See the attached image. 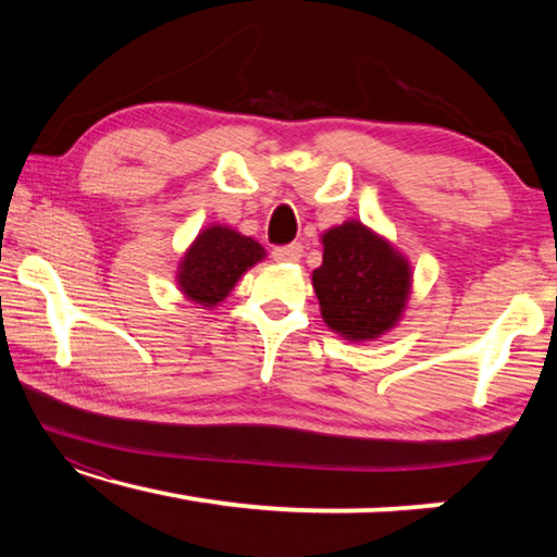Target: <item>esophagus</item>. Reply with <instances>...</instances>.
Returning <instances> with one entry per match:
<instances>
[{
    "mask_svg": "<svg viewBox=\"0 0 557 557\" xmlns=\"http://www.w3.org/2000/svg\"><path fill=\"white\" fill-rule=\"evenodd\" d=\"M272 258H275L277 262H297L301 258V245L299 243L280 245V248L272 250Z\"/></svg>",
    "mask_w": 557,
    "mask_h": 557,
    "instance_id": "obj_1",
    "label": "esophagus"
}]
</instances>
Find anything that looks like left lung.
Here are the masks:
<instances>
[{
    "label": "left lung",
    "mask_w": 557,
    "mask_h": 557,
    "mask_svg": "<svg viewBox=\"0 0 557 557\" xmlns=\"http://www.w3.org/2000/svg\"><path fill=\"white\" fill-rule=\"evenodd\" d=\"M322 243L312 285L326 326L348 342H369L393 329L410 295L408 260L358 221L329 228Z\"/></svg>",
    "instance_id": "8db88e82"
}]
</instances>
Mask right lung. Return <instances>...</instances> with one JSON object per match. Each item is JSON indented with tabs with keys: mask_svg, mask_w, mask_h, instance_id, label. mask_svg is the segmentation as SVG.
<instances>
[{
	"mask_svg": "<svg viewBox=\"0 0 557 557\" xmlns=\"http://www.w3.org/2000/svg\"><path fill=\"white\" fill-rule=\"evenodd\" d=\"M265 258L258 240L228 225H209L196 235L178 265V287L201 307H215L231 295L243 272Z\"/></svg>",
	"mask_w": 557,
	"mask_h": 557,
	"instance_id": "obj_1",
	"label": "right lung"
}]
</instances>
